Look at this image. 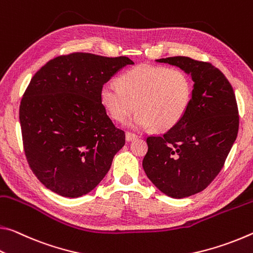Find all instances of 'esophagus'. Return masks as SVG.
<instances>
[{
    "mask_svg": "<svg viewBox=\"0 0 253 253\" xmlns=\"http://www.w3.org/2000/svg\"><path fill=\"white\" fill-rule=\"evenodd\" d=\"M138 138H139V135L133 133V132H126V141H132V140H135V139H138Z\"/></svg>",
    "mask_w": 253,
    "mask_h": 253,
    "instance_id": "34e87169",
    "label": "esophagus"
}]
</instances>
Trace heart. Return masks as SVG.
<instances>
[{"label":"heart","instance_id":"heart-1","mask_svg":"<svg viewBox=\"0 0 253 253\" xmlns=\"http://www.w3.org/2000/svg\"><path fill=\"white\" fill-rule=\"evenodd\" d=\"M119 86L105 84L101 101L115 121L122 122L139 110L130 126H152L159 132L180 122L192 99L193 85L183 69L140 65L120 76Z\"/></svg>","mask_w":253,"mask_h":253}]
</instances>
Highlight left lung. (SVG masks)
<instances>
[{
	"instance_id": "1",
	"label": "left lung",
	"mask_w": 253,
	"mask_h": 253,
	"mask_svg": "<svg viewBox=\"0 0 253 253\" xmlns=\"http://www.w3.org/2000/svg\"><path fill=\"white\" fill-rule=\"evenodd\" d=\"M157 61L189 74L194 88L180 122L163 135L148 136L142 166L160 192L188 197L208 187L224 166L239 131L237 99L224 74L212 64L183 56Z\"/></svg>"
}]
</instances>
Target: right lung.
Instances as JSON below:
<instances>
[{"instance_id": "right-lung-1", "label": "right lung", "mask_w": 253, "mask_h": 253, "mask_svg": "<svg viewBox=\"0 0 253 253\" xmlns=\"http://www.w3.org/2000/svg\"><path fill=\"white\" fill-rule=\"evenodd\" d=\"M134 63L88 52L58 56L31 78L20 103L24 154L48 189L65 197L89 193L110 170L126 133L101 101L103 85Z\"/></svg>"}]
</instances>
